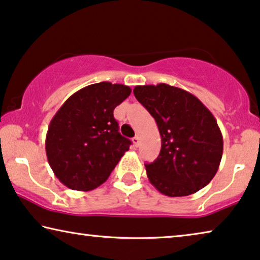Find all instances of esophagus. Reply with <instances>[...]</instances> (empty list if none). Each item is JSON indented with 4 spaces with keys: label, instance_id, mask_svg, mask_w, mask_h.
<instances>
[{
    "label": "esophagus",
    "instance_id": "obj_1",
    "mask_svg": "<svg viewBox=\"0 0 260 260\" xmlns=\"http://www.w3.org/2000/svg\"><path fill=\"white\" fill-rule=\"evenodd\" d=\"M132 141H133V145L135 146V147H138L139 144H140V138H139L138 135H135V137L132 139Z\"/></svg>",
    "mask_w": 260,
    "mask_h": 260
}]
</instances>
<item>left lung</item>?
Returning a JSON list of instances; mask_svg holds the SVG:
<instances>
[{
    "instance_id": "left-lung-1",
    "label": "left lung",
    "mask_w": 260,
    "mask_h": 260,
    "mask_svg": "<svg viewBox=\"0 0 260 260\" xmlns=\"http://www.w3.org/2000/svg\"><path fill=\"white\" fill-rule=\"evenodd\" d=\"M133 93L161 135L158 158L145 165L151 184L168 197L205 187L217 173L224 146L210 109L193 94L166 83L137 86Z\"/></svg>"
}]
</instances>
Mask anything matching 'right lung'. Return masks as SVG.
Here are the masks:
<instances>
[{
	"instance_id": "1",
	"label": "right lung",
	"mask_w": 260,
	"mask_h": 260,
	"mask_svg": "<svg viewBox=\"0 0 260 260\" xmlns=\"http://www.w3.org/2000/svg\"><path fill=\"white\" fill-rule=\"evenodd\" d=\"M131 92L119 83H94L69 96L53 116L46 154L55 177L68 188H96L129 149L132 142L119 133L113 111Z\"/></svg>"
}]
</instances>
